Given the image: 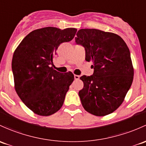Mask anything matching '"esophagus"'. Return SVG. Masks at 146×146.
Returning <instances> with one entry per match:
<instances>
[{"mask_svg": "<svg viewBox=\"0 0 146 146\" xmlns=\"http://www.w3.org/2000/svg\"><path fill=\"white\" fill-rule=\"evenodd\" d=\"M74 78H75V80H77L80 79V76H78V75H74Z\"/></svg>", "mask_w": 146, "mask_h": 146, "instance_id": "esophagus-1", "label": "esophagus"}]
</instances>
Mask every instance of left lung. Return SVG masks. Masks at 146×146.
I'll return each mask as SVG.
<instances>
[{
  "label": "left lung",
  "instance_id": "8db88e82",
  "mask_svg": "<svg viewBox=\"0 0 146 146\" xmlns=\"http://www.w3.org/2000/svg\"><path fill=\"white\" fill-rule=\"evenodd\" d=\"M77 44L85 48V60L92 61L93 76H82L84 87L79 92L86 111L105 116L122 104L134 78L130 52L122 38L115 33L95 29H80Z\"/></svg>",
  "mask_w": 146,
  "mask_h": 146
}]
</instances>
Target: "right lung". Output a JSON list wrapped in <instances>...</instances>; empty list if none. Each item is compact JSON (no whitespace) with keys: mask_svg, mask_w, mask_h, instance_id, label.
I'll list each match as a JSON object with an SVG mask.
<instances>
[{"mask_svg":"<svg viewBox=\"0 0 146 146\" xmlns=\"http://www.w3.org/2000/svg\"><path fill=\"white\" fill-rule=\"evenodd\" d=\"M76 32L74 28L36 29L29 33L14 52L12 68L15 91L23 103L38 115H51L63 106L74 75L54 70L53 59L59 45L73 39Z\"/></svg>","mask_w":146,"mask_h":146,"instance_id":"1","label":"right lung"}]
</instances>
